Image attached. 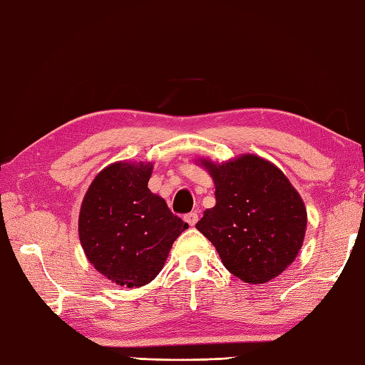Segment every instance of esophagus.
<instances>
[{
  "label": "esophagus",
  "instance_id": "1",
  "mask_svg": "<svg viewBox=\"0 0 365 365\" xmlns=\"http://www.w3.org/2000/svg\"><path fill=\"white\" fill-rule=\"evenodd\" d=\"M184 221L187 222L190 227H194L198 221V215H197V212H189V215L184 216Z\"/></svg>",
  "mask_w": 365,
  "mask_h": 365
}]
</instances>
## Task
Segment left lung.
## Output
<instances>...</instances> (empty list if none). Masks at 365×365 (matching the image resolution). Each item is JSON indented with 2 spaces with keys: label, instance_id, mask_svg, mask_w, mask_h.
<instances>
[{
  "label": "left lung",
  "instance_id": "left-lung-1",
  "mask_svg": "<svg viewBox=\"0 0 365 365\" xmlns=\"http://www.w3.org/2000/svg\"><path fill=\"white\" fill-rule=\"evenodd\" d=\"M216 185V205L197 229L224 267L245 283L264 284L289 267L304 243L307 210L283 171L257 155L225 163L200 159Z\"/></svg>",
  "mask_w": 365,
  "mask_h": 365
}]
</instances>
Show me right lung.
Returning <instances> with one entry per match:
<instances>
[{
    "instance_id": "obj_1",
    "label": "right lung",
    "mask_w": 365,
    "mask_h": 365,
    "mask_svg": "<svg viewBox=\"0 0 365 365\" xmlns=\"http://www.w3.org/2000/svg\"><path fill=\"white\" fill-rule=\"evenodd\" d=\"M153 163L115 162L95 176L79 212V240L95 270L113 283L140 287L163 268L187 222L149 190Z\"/></svg>"
}]
</instances>
